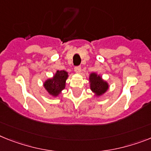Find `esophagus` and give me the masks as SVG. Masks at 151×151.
Wrapping results in <instances>:
<instances>
[{
    "label": "esophagus",
    "instance_id": "obj_1",
    "mask_svg": "<svg viewBox=\"0 0 151 151\" xmlns=\"http://www.w3.org/2000/svg\"><path fill=\"white\" fill-rule=\"evenodd\" d=\"M74 71L77 72V73H80L81 71V66H76L74 68Z\"/></svg>",
    "mask_w": 151,
    "mask_h": 151
}]
</instances>
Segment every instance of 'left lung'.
<instances>
[{
  "label": "left lung",
  "mask_w": 151,
  "mask_h": 151,
  "mask_svg": "<svg viewBox=\"0 0 151 151\" xmlns=\"http://www.w3.org/2000/svg\"><path fill=\"white\" fill-rule=\"evenodd\" d=\"M90 81L91 89L97 95H101L108 89V84L102 81L101 77L97 76L96 73H91L90 76Z\"/></svg>",
  "instance_id": "left-lung-1"
}]
</instances>
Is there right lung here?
<instances>
[{"mask_svg": "<svg viewBox=\"0 0 151 151\" xmlns=\"http://www.w3.org/2000/svg\"><path fill=\"white\" fill-rule=\"evenodd\" d=\"M68 78V73L64 70H58L52 79L47 80L44 83V87L49 93L58 96L65 87V81Z\"/></svg>", "mask_w": 151, "mask_h": 151, "instance_id": "obj_1", "label": "right lung"}]
</instances>
